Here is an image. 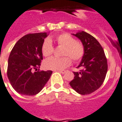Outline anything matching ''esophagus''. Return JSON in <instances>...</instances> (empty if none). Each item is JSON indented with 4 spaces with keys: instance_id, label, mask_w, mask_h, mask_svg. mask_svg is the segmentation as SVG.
I'll return each mask as SVG.
<instances>
[{
    "instance_id": "1",
    "label": "esophagus",
    "mask_w": 122,
    "mask_h": 122,
    "mask_svg": "<svg viewBox=\"0 0 122 122\" xmlns=\"http://www.w3.org/2000/svg\"><path fill=\"white\" fill-rule=\"evenodd\" d=\"M59 72H60V73H65V72H67V70H59Z\"/></svg>"
}]
</instances>
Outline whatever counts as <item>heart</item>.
Returning <instances> with one entry per match:
<instances>
[{"instance_id":"b5f03b06","label":"heart","mask_w":122,"mask_h":122,"mask_svg":"<svg viewBox=\"0 0 122 122\" xmlns=\"http://www.w3.org/2000/svg\"><path fill=\"white\" fill-rule=\"evenodd\" d=\"M55 41L57 45L63 47L62 55L64 57L57 58L51 57L44 62L46 69L60 70L68 67L71 64L70 57L74 62H79L85 54V49L81 42L67 33H63L55 37ZM54 46L51 40L45 39L42 45V52L44 57H49L54 52Z\"/></svg>"}]
</instances>
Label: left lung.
Listing matches in <instances>:
<instances>
[{"instance_id":"8db88e82","label":"left lung","mask_w":122,"mask_h":122,"mask_svg":"<svg viewBox=\"0 0 122 122\" xmlns=\"http://www.w3.org/2000/svg\"><path fill=\"white\" fill-rule=\"evenodd\" d=\"M81 41L85 54L77 67L79 72H73L74 78L70 85L81 95H87L100 87L106 77L108 65L104 50L95 37L81 31L73 34Z\"/></svg>"}]
</instances>
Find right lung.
I'll return each mask as SVG.
<instances>
[{"instance_id": "1", "label": "right lung", "mask_w": 122, "mask_h": 122, "mask_svg": "<svg viewBox=\"0 0 122 122\" xmlns=\"http://www.w3.org/2000/svg\"><path fill=\"white\" fill-rule=\"evenodd\" d=\"M48 34H29L19 39L15 44L8 60L7 77L11 85L22 95H35L44 88L52 71H39L43 60L42 45Z\"/></svg>"}]
</instances>
